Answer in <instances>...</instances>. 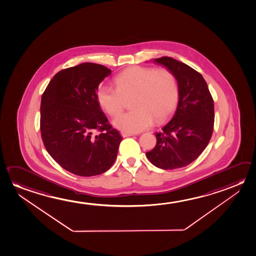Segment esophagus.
Here are the masks:
<instances>
[{"instance_id":"34e87169","label":"esophagus","mask_w":256,"mask_h":256,"mask_svg":"<svg viewBox=\"0 0 256 256\" xmlns=\"http://www.w3.org/2000/svg\"><path fill=\"white\" fill-rule=\"evenodd\" d=\"M121 135H122L124 138H126V137H130V136H132L134 134H128V132H121Z\"/></svg>"}]
</instances>
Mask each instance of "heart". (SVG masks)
Wrapping results in <instances>:
<instances>
[{
    "instance_id": "obj_1",
    "label": "heart",
    "mask_w": 256,
    "mask_h": 256,
    "mask_svg": "<svg viewBox=\"0 0 256 256\" xmlns=\"http://www.w3.org/2000/svg\"><path fill=\"white\" fill-rule=\"evenodd\" d=\"M114 84L116 88H98V102L110 116H116L124 110L126 100L132 97L134 110L114 120V126L124 132H138L154 121L162 122L178 103V82L170 69L134 66L118 74Z\"/></svg>"
}]
</instances>
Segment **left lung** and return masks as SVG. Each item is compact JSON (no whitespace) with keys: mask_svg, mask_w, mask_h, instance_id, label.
Returning <instances> with one entry per match:
<instances>
[{"mask_svg":"<svg viewBox=\"0 0 256 256\" xmlns=\"http://www.w3.org/2000/svg\"><path fill=\"white\" fill-rule=\"evenodd\" d=\"M174 74L178 102L174 116L156 134V144L146 152L154 166L174 170L195 161L212 138L214 124V100L201 74L170 57L154 60Z\"/></svg>","mask_w":256,"mask_h":256,"instance_id":"obj_1","label":"left lung"}]
</instances>
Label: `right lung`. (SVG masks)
<instances>
[{
	"label": "right lung",
	"mask_w": 256,
	"mask_h": 256,
	"mask_svg": "<svg viewBox=\"0 0 256 256\" xmlns=\"http://www.w3.org/2000/svg\"><path fill=\"white\" fill-rule=\"evenodd\" d=\"M111 70L95 63L63 69L42 94L40 130L46 150L65 170L90 177L113 166L122 140L98 102Z\"/></svg>",
	"instance_id": "right-lung-1"
}]
</instances>
